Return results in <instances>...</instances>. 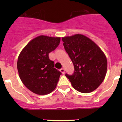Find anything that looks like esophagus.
<instances>
[{
  "label": "esophagus",
  "mask_w": 122,
  "mask_h": 122,
  "mask_svg": "<svg viewBox=\"0 0 122 122\" xmlns=\"http://www.w3.org/2000/svg\"><path fill=\"white\" fill-rule=\"evenodd\" d=\"M60 71H61V72H62V74H64L65 73V70H64V68H61L60 70Z\"/></svg>",
  "instance_id": "obj_1"
}]
</instances>
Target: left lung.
<instances>
[{"label": "left lung", "instance_id": "8db88e82", "mask_svg": "<svg viewBox=\"0 0 122 122\" xmlns=\"http://www.w3.org/2000/svg\"><path fill=\"white\" fill-rule=\"evenodd\" d=\"M62 40L74 67L73 74H66L73 88L83 93L95 90L106 74L105 54L94 42L81 34L62 37Z\"/></svg>", "mask_w": 122, "mask_h": 122}]
</instances>
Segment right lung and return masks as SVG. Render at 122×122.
Wrapping results in <instances>:
<instances>
[{"label": "right lung", "instance_id": "add662e5", "mask_svg": "<svg viewBox=\"0 0 122 122\" xmlns=\"http://www.w3.org/2000/svg\"><path fill=\"white\" fill-rule=\"evenodd\" d=\"M60 39L38 36L25 46L18 56L19 77L25 87L35 94L45 95L56 88L61 72L54 68V62L48 55L58 46Z\"/></svg>", "mask_w": 122, "mask_h": 122}]
</instances>
